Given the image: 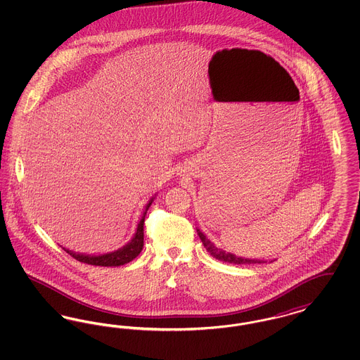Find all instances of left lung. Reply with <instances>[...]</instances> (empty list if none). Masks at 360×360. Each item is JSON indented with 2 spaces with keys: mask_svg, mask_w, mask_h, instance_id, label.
I'll return each instance as SVG.
<instances>
[{
  "mask_svg": "<svg viewBox=\"0 0 360 360\" xmlns=\"http://www.w3.org/2000/svg\"><path fill=\"white\" fill-rule=\"evenodd\" d=\"M197 233H198V236H200V239L202 241V244H204V247L206 248V251L212 255L213 257H216V259H219V260H221V262H225V263H232V264H252V263H267L266 260H263V259H250V257H236L235 254H231V252H226V251H224L221 248H217L210 240L206 238L205 235H204V232L202 231H200V229H197ZM273 262V260H271Z\"/></svg>",
  "mask_w": 360,
  "mask_h": 360,
  "instance_id": "8db88e82",
  "label": "left lung"
}]
</instances>
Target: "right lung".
<instances>
[{
  "label": "right lung",
  "instance_id": "add662e5",
  "mask_svg": "<svg viewBox=\"0 0 360 360\" xmlns=\"http://www.w3.org/2000/svg\"><path fill=\"white\" fill-rule=\"evenodd\" d=\"M156 195V194H155ZM155 197H153L148 204L144 207V212L141 214L140 221L137 223L136 232L134 235V238L129 240L124 247H121L116 251L112 252H106V254H100V255H89V254H79V252H74L68 248H63L68 254L71 257L82 263L87 264H93V266H103V267H117L129 263L131 260H134L135 257L141 252L143 245H144V217L146 213L148 210V207L154 202Z\"/></svg>",
  "mask_w": 360,
  "mask_h": 360
}]
</instances>
